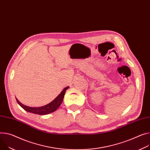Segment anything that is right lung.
<instances>
[{
	"label": "right lung",
	"mask_w": 150,
	"mask_h": 150,
	"mask_svg": "<svg viewBox=\"0 0 150 150\" xmlns=\"http://www.w3.org/2000/svg\"><path fill=\"white\" fill-rule=\"evenodd\" d=\"M68 88H69V87L64 88L59 96L54 100H52L51 103L41 107H38V108L29 107L28 106L24 105L23 104L20 103L17 99L16 100L18 103L26 111L33 113V114H38V115H46V114H48L51 112H53L57 110V108L60 106L63 101L66 90H67Z\"/></svg>",
	"instance_id": "add662e5"
}]
</instances>
